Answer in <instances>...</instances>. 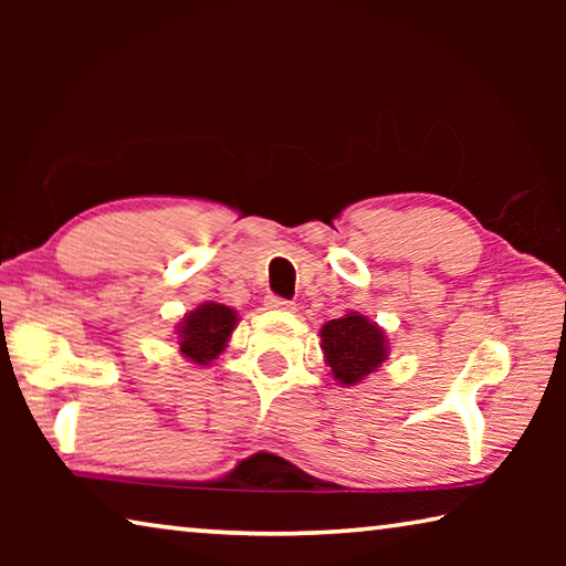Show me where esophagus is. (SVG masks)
I'll return each instance as SVG.
<instances>
[{
    "label": "esophagus",
    "instance_id": "34e87169",
    "mask_svg": "<svg viewBox=\"0 0 566 566\" xmlns=\"http://www.w3.org/2000/svg\"><path fill=\"white\" fill-rule=\"evenodd\" d=\"M266 306L270 310H294V304L290 300H282V296H266Z\"/></svg>",
    "mask_w": 566,
    "mask_h": 566
}]
</instances>
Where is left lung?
<instances>
[{"mask_svg": "<svg viewBox=\"0 0 566 566\" xmlns=\"http://www.w3.org/2000/svg\"><path fill=\"white\" fill-rule=\"evenodd\" d=\"M319 337L324 359L332 367L334 379H339L344 387L357 385L387 359L385 332L359 312H349L342 319L327 322Z\"/></svg>", "mask_w": 566, "mask_h": 566, "instance_id": "left-lung-1", "label": "left lung"}]
</instances>
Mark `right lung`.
<instances>
[{"instance_id":"1","label":"right lung","mask_w":566,"mask_h":566,"mask_svg":"<svg viewBox=\"0 0 566 566\" xmlns=\"http://www.w3.org/2000/svg\"><path fill=\"white\" fill-rule=\"evenodd\" d=\"M237 327V312L224 304L205 302L179 324V352L195 364H209L227 347Z\"/></svg>"}]
</instances>
